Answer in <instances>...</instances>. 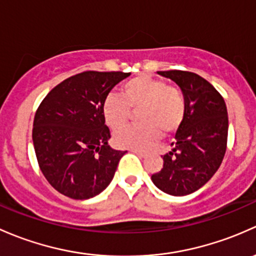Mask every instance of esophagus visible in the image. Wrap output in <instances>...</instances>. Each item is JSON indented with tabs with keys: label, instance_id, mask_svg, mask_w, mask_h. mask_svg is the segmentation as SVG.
Returning <instances> with one entry per match:
<instances>
[{
	"label": "esophagus",
	"instance_id": "1",
	"mask_svg": "<svg viewBox=\"0 0 256 256\" xmlns=\"http://www.w3.org/2000/svg\"><path fill=\"white\" fill-rule=\"evenodd\" d=\"M132 152H133L134 154H136V155H138L139 158H146V155L144 154V152H138V150H132Z\"/></svg>",
	"mask_w": 256,
	"mask_h": 256
}]
</instances>
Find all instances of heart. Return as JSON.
Wrapping results in <instances>:
<instances>
[{
    "instance_id": "obj_1",
    "label": "heart",
    "mask_w": 256,
    "mask_h": 256,
    "mask_svg": "<svg viewBox=\"0 0 256 256\" xmlns=\"http://www.w3.org/2000/svg\"><path fill=\"white\" fill-rule=\"evenodd\" d=\"M120 94L122 97L108 94L102 104L106 124L113 130L122 128L128 120L130 109L140 110L137 120L141 123L116 132L113 142L120 149L146 150L159 140L162 133H176L185 120L186 100L182 91L160 78L136 76L123 84Z\"/></svg>"
}]
</instances>
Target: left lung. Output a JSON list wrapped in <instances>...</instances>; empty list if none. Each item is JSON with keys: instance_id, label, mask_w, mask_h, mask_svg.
<instances>
[{"instance_id": "obj_1", "label": "left lung", "mask_w": 256, "mask_h": 256, "mask_svg": "<svg viewBox=\"0 0 256 256\" xmlns=\"http://www.w3.org/2000/svg\"><path fill=\"white\" fill-rule=\"evenodd\" d=\"M172 80L186 100V117L175 134L164 165L152 175L159 190L186 196L201 188L222 164L228 138V113L223 97L207 80L190 71H158Z\"/></svg>"}]
</instances>
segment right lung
<instances>
[{"mask_svg":"<svg viewBox=\"0 0 256 256\" xmlns=\"http://www.w3.org/2000/svg\"><path fill=\"white\" fill-rule=\"evenodd\" d=\"M130 72L85 71L55 86L33 123V144L42 172L56 191L88 200L110 185L127 152L108 146L102 104Z\"/></svg>","mask_w":256,"mask_h":256,"instance_id":"right-lung-1","label":"right lung"}]
</instances>
